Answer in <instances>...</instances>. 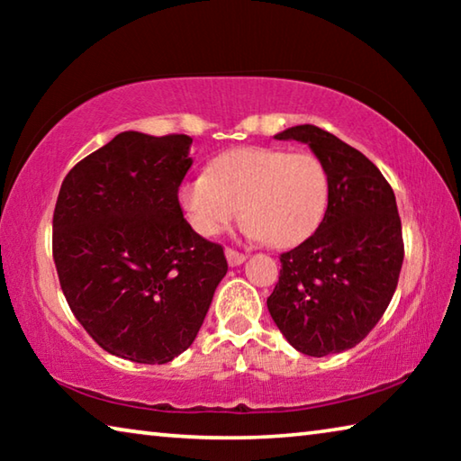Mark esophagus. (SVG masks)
Returning <instances> with one entry per match:
<instances>
[{"label":"esophagus","instance_id":"34e87169","mask_svg":"<svg viewBox=\"0 0 461 461\" xmlns=\"http://www.w3.org/2000/svg\"><path fill=\"white\" fill-rule=\"evenodd\" d=\"M225 258H228L230 267H240V264L246 260V254L238 252V249H233V248H228L225 249Z\"/></svg>","mask_w":461,"mask_h":461}]
</instances>
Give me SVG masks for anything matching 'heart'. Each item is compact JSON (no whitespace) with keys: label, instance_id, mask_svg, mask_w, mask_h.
Masks as SVG:
<instances>
[{"label":"heart","instance_id":"heart-1","mask_svg":"<svg viewBox=\"0 0 461 461\" xmlns=\"http://www.w3.org/2000/svg\"><path fill=\"white\" fill-rule=\"evenodd\" d=\"M330 191V173L315 154L246 146L215 156L207 175L181 185L178 201L201 236L221 233L241 207L249 236L288 248L319 228Z\"/></svg>","mask_w":461,"mask_h":461}]
</instances>
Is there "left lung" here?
I'll list each match as a JSON object with an SVG mask.
<instances>
[{
  "instance_id": "1",
  "label": "left lung",
  "mask_w": 461,
  "mask_h": 461,
  "mask_svg": "<svg viewBox=\"0 0 461 461\" xmlns=\"http://www.w3.org/2000/svg\"><path fill=\"white\" fill-rule=\"evenodd\" d=\"M275 138L309 144L331 191L313 236L280 254L267 305L301 354H339L374 330L399 285L404 244L394 191L360 150L321 128L305 123Z\"/></svg>"
}]
</instances>
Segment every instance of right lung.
<instances>
[{
  "label": "right lung",
  "instance_id": "1",
  "mask_svg": "<svg viewBox=\"0 0 461 461\" xmlns=\"http://www.w3.org/2000/svg\"><path fill=\"white\" fill-rule=\"evenodd\" d=\"M193 138L122 131L71 168L52 215L60 288L105 352L167 364L197 338L223 248L186 223L178 186Z\"/></svg>",
  "mask_w": 461,
  "mask_h": 461
}]
</instances>
